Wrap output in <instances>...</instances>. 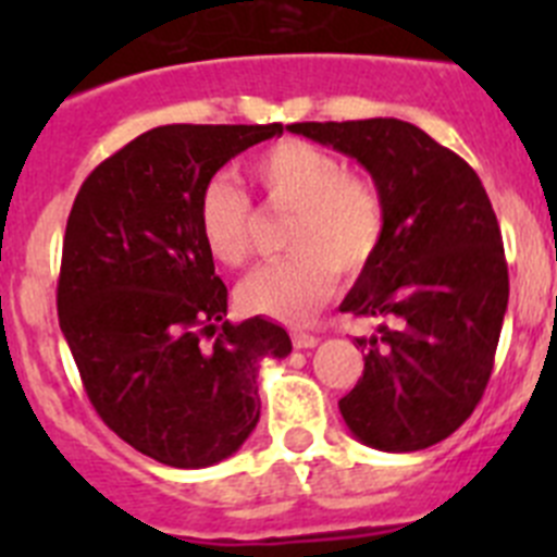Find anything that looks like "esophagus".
<instances>
[{
    "instance_id": "esophagus-1",
    "label": "esophagus",
    "mask_w": 557,
    "mask_h": 557,
    "mask_svg": "<svg viewBox=\"0 0 557 557\" xmlns=\"http://www.w3.org/2000/svg\"><path fill=\"white\" fill-rule=\"evenodd\" d=\"M293 346L295 348H314L318 346V337L312 332H301V329H293Z\"/></svg>"
}]
</instances>
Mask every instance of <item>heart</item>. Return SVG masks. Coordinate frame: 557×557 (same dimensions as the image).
<instances>
[{
  "label": "heart",
  "instance_id": "b5f03b06",
  "mask_svg": "<svg viewBox=\"0 0 557 557\" xmlns=\"http://www.w3.org/2000/svg\"><path fill=\"white\" fill-rule=\"evenodd\" d=\"M273 206L295 209L287 228L293 253L256 268L239 284L248 312L284 323L309 321L339 273H359L376 259L387 228L382 191L371 178L348 172L346 161L304 139H284L250 161ZM198 223L218 262L236 268L248 259L253 203L231 175H214L200 191Z\"/></svg>",
  "mask_w": 557,
  "mask_h": 557
}]
</instances>
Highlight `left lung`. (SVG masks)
Instances as JSON below:
<instances>
[{"instance_id": "8db88e82", "label": "left lung", "mask_w": 557, "mask_h": 557, "mask_svg": "<svg viewBox=\"0 0 557 557\" xmlns=\"http://www.w3.org/2000/svg\"><path fill=\"white\" fill-rule=\"evenodd\" d=\"M289 131L357 159L385 198L382 248L339 312L396 326L357 339L366 371L339 412L373 449H426L480 405L508 309V262L485 186L410 122H295Z\"/></svg>"}]
</instances>
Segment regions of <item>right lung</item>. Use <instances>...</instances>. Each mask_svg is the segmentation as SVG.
<instances>
[{"mask_svg":"<svg viewBox=\"0 0 557 557\" xmlns=\"http://www.w3.org/2000/svg\"><path fill=\"white\" fill-rule=\"evenodd\" d=\"M273 125H164L95 166L69 211L58 321L88 401L141 455L203 469L259 421V362L287 357L278 323H228V289L200 236L214 172Z\"/></svg>","mask_w":557,"mask_h":557,"instance_id":"obj_1","label":"right lung"}]
</instances>
